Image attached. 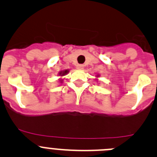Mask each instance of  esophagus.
<instances>
[{
  "label": "esophagus",
  "instance_id": "1",
  "mask_svg": "<svg viewBox=\"0 0 157 157\" xmlns=\"http://www.w3.org/2000/svg\"><path fill=\"white\" fill-rule=\"evenodd\" d=\"M77 67V69H79V70H83V65H82V64H78Z\"/></svg>",
  "mask_w": 157,
  "mask_h": 157
}]
</instances>
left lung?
Returning <instances> with one entry per match:
<instances>
[{
	"mask_svg": "<svg viewBox=\"0 0 157 157\" xmlns=\"http://www.w3.org/2000/svg\"><path fill=\"white\" fill-rule=\"evenodd\" d=\"M99 77V75H98H98H97V77Z\"/></svg>",
	"mask_w": 157,
	"mask_h": 157,
	"instance_id": "8db88e82",
	"label": "left lung"
}]
</instances>
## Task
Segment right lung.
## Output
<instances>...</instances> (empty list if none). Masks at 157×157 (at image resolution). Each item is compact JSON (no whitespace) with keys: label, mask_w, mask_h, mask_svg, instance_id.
I'll use <instances>...</instances> for the list:
<instances>
[{"label":"right lung","mask_w":157,"mask_h":157,"mask_svg":"<svg viewBox=\"0 0 157 157\" xmlns=\"http://www.w3.org/2000/svg\"><path fill=\"white\" fill-rule=\"evenodd\" d=\"M69 71H70V70H61V71L59 72V73L58 75L59 76V77H63V76H66L67 74H68ZM59 81H60V83H62V81H63V79H62V78H59Z\"/></svg>","instance_id":"right-lung-1"}]
</instances>
